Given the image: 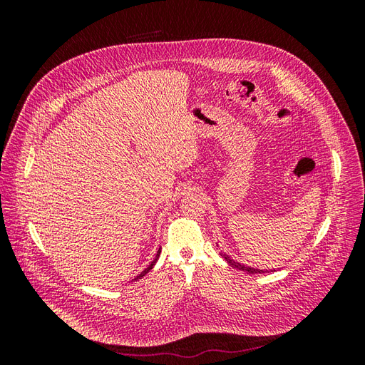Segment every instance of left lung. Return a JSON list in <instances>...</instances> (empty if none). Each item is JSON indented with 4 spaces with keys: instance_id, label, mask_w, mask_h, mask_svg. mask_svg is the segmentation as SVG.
<instances>
[{
    "instance_id": "left-lung-1",
    "label": "left lung",
    "mask_w": 365,
    "mask_h": 365,
    "mask_svg": "<svg viewBox=\"0 0 365 365\" xmlns=\"http://www.w3.org/2000/svg\"><path fill=\"white\" fill-rule=\"evenodd\" d=\"M220 254H222V252H220ZM222 257H224L233 268L240 269V271H245V272H248V274H263V272H267V271H263V269H256V268L245 267V264H242V263H239V262H235L233 259H230V257L227 256V254H222ZM274 271H275V269H274Z\"/></svg>"
}]
</instances>
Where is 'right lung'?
<instances>
[{
  "instance_id": "obj_1",
  "label": "right lung",
  "mask_w": 365,
  "mask_h": 365,
  "mask_svg": "<svg viewBox=\"0 0 365 365\" xmlns=\"http://www.w3.org/2000/svg\"><path fill=\"white\" fill-rule=\"evenodd\" d=\"M158 257H160V251H158V254H157V257H155V259H153V262H152V263H150V264H149V267H148V268H146V269H145V271H143V272H141V274H140V275H137V277H135V279H134V280H138V279H141V277H143V275H146V274H148V272H149V271H150V269H152V268H153V264H155V263H157V260H158Z\"/></svg>"
}]
</instances>
